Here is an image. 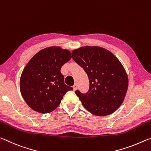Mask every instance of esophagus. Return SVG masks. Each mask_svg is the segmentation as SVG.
<instances>
[{
    "mask_svg": "<svg viewBox=\"0 0 151 151\" xmlns=\"http://www.w3.org/2000/svg\"><path fill=\"white\" fill-rule=\"evenodd\" d=\"M73 90H76L78 89V85L77 83H76V84H74L73 86Z\"/></svg>",
    "mask_w": 151,
    "mask_h": 151,
    "instance_id": "esophagus-1",
    "label": "esophagus"
}]
</instances>
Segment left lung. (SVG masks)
<instances>
[{"mask_svg": "<svg viewBox=\"0 0 151 151\" xmlns=\"http://www.w3.org/2000/svg\"><path fill=\"white\" fill-rule=\"evenodd\" d=\"M72 58L87 73L86 93L76 90L83 106L96 116H107L122 104L128 88V76L119 60L106 49L84 47L72 51Z\"/></svg>", "mask_w": 151, "mask_h": 151, "instance_id": "1", "label": "left lung"}]
</instances>
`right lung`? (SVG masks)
I'll list each match as a JSON object with an SVG mask.
<instances>
[{"mask_svg": "<svg viewBox=\"0 0 151 151\" xmlns=\"http://www.w3.org/2000/svg\"><path fill=\"white\" fill-rule=\"evenodd\" d=\"M71 58L70 51L58 47L42 49L25 66L20 80V90L29 107L49 113L61 103L73 88L65 84L61 68Z\"/></svg>", "mask_w": 151, "mask_h": 151, "instance_id": "right-lung-1", "label": "right lung"}]
</instances>
